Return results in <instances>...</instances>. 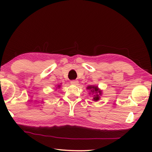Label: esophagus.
<instances>
[{
	"instance_id": "esophagus-1",
	"label": "esophagus",
	"mask_w": 152,
	"mask_h": 152,
	"mask_svg": "<svg viewBox=\"0 0 152 152\" xmlns=\"http://www.w3.org/2000/svg\"><path fill=\"white\" fill-rule=\"evenodd\" d=\"M70 83H71L72 84H74V85H78L79 82H78V80H71Z\"/></svg>"
}]
</instances>
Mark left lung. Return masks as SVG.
Returning a JSON list of instances; mask_svg holds the SVG:
<instances>
[{
	"label": "left lung",
	"instance_id": "1",
	"mask_svg": "<svg viewBox=\"0 0 152 152\" xmlns=\"http://www.w3.org/2000/svg\"><path fill=\"white\" fill-rule=\"evenodd\" d=\"M87 89H89L92 92H95L96 93V95H94V97L93 98L94 101H98L99 99V94H101V91H100L99 88H98L97 86H89L87 87Z\"/></svg>",
	"mask_w": 152,
	"mask_h": 152
}]
</instances>
